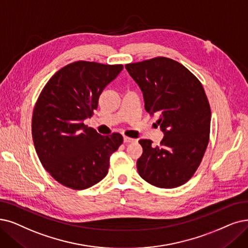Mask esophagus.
I'll return each instance as SVG.
<instances>
[{
  "instance_id": "1",
  "label": "esophagus",
  "mask_w": 248,
  "mask_h": 248,
  "mask_svg": "<svg viewBox=\"0 0 248 248\" xmlns=\"http://www.w3.org/2000/svg\"><path fill=\"white\" fill-rule=\"evenodd\" d=\"M135 141H136V140H134V138L124 136V142L125 143H131V142H135Z\"/></svg>"
}]
</instances>
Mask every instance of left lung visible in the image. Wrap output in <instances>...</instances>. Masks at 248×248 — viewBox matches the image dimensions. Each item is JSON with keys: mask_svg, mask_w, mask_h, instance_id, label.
I'll use <instances>...</instances> for the list:
<instances>
[{"mask_svg": "<svg viewBox=\"0 0 248 248\" xmlns=\"http://www.w3.org/2000/svg\"><path fill=\"white\" fill-rule=\"evenodd\" d=\"M125 68L140 87L146 112L158 116L165 135L156 146L140 140L143 153L137 171L154 186H181L197 170L209 144L212 114L202 84L182 64L165 57Z\"/></svg>", "mask_w": 248, "mask_h": 248, "instance_id": "1", "label": "left lung"}]
</instances>
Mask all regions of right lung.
I'll return each mask as SVG.
<instances>
[{
    "mask_svg": "<svg viewBox=\"0 0 248 248\" xmlns=\"http://www.w3.org/2000/svg\"><path fill=\"white\" fill-rule=\"evenodd\" d=\"M123 65L77 61L56 72L39 94L32 114V140L45 169L60 184L81 190L103 180L110 156L123 142L83 121L96 110L104 88Z\"/></svg>",
    "mask_w": 248,
    "mask_h": 248,
    "instance_id": "obj_1",
    "label": "right lung"
}]
</instances>
